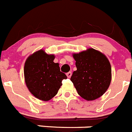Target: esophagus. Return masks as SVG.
I'll use <instances>...</instances> for the list:
<instances>
[{
	"label": "esophagus",
	"instance_id": "1",
	"mask_svg": "<svg viewBox=\"0 0 132 132\" xmlns=\"http://www.w3.org/2000/svg\"><path fill=\"white\" fill-rule=\"evenodd\" d=\"M66 75H67V77H69H69H71V75H72L71 71H69V72H68V73H67V74H66Z\"/></svg>",
	"mask_w": 132,
	"mask_h": 132
}]
</instances>
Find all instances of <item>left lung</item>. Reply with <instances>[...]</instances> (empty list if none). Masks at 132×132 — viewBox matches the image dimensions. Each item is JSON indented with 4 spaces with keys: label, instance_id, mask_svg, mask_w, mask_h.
I'll list each match as a JSON object with an SVG mask.
<instances>
[{
    "label": "left lung",
    "instance_id": "8db88e82",
    "mask_svg": "<svg viewBox=\"0 0 132 132\" xmlns=\"http://www.w3.org/2000/svg\"><path fill=\"white\" fill-rule=\"evenodd\" d=\"M77 70L73 82L80 96L87 101L99 98L106 92L111 80V67L106 56L92 48L73 55Z\"/></svg>",
    "mask_w": 132,
    "mask_h": 132
}]
</instances>
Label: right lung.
<instances>
[{
  "instance_id": "obj_1",
  "label": "right lung",
  "mask_w": 132,
  "mask_h": 132,
  "mask_svg": "<svg viewBox=\"0 0 132 132\" xmlns=\"http://www.w3.org/2000/svg\"><path fill=\"white\" fill-rule=\"evenodd\" d=\"M54 59L55 55H48L40 49L30 55L24 63L27 87L36 98L42 101H49L57 95L62 81L67 79Z\"/></svg>"
}]
</instances>
